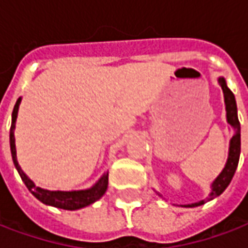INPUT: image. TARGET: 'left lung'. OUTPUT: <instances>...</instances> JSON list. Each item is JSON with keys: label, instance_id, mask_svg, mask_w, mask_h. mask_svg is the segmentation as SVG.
<instances>
[{"label": "left lung", "instance_id": "1", "mask_svg": "<svg viewBox=\"0 0 248 248\" xmlns=\"http://www.w3.org/2000/svg\"><path fill=\"white\" fill-rule=\"evenodd\" d=\"M218 82L222 90H223L224 95V105H226V117H227V122L231 124V127L234 129V135L230 140V149H229V158L224 165V169L218 177L215 178V181L211 185V192L208 195L207 201H211L214 198L219 197L222 192L227 188V186L231 182V179L234 177L235 170L238 167V162H239L240 155V124L238 119V110H236V102H235V97L232 92L230 90L227 85H226V79L223 77L218 78ZM206 202V199L199 201L197 203H191V204H185L183 207H197L201 206Z\"/></svg>", "mask_w": 248, "mask_h": 248}]
</instances>
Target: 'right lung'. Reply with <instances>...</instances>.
I'll use <instances>...</instances> for the list:
<instances>
[{
  "label": "right lung",
  "mask_w": 248,
  "mask_h": 248,
  "mask_svg": "<svg viewBox=\"0 0 248 248\" xmlns=\"http://www.w3.org/2000/svg\"><path fill=\"white\" fill-rule=\"evenodd\" d=\"M19 103H21V97L17 99V102L14 105L13 113H12V126H10V151H12V158H13V163L17 171H18L19 177L24 181L26 187L29 188V191L34 195L38 201H41L45 204L49 206H54V207L63 208V210H78V208H83L92 204V203L97 202L99 198L102 197L103 194L108 190V172H105L102 177L98 179V182L92 186L90 188L86 190H77V191H51V190H46V188H41L37 187L34 183L30 181L28 175L22 171V169L18 165L17 161V151H16V140H14V129H16V119H17V114H18Z\"/></svg>",
  "instance_id": "right-lung-1"
}]
</instances>
